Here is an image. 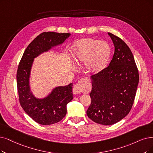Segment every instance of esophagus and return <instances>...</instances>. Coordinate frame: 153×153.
I'll return each instance as SVG.
<instances>
[{
	"label": "esophagus",
	"mask_w": 153,
	"mask_h": 153,
	"mask_svg": "<svg viewBox=\"0 0 153 153\" xmlns=\"http://www.w3.org/2000/svg\"><path fill=\"white\" fill-rule=\"evenodd\" d=\"M84 82L83 79H81V80H79L78 83L75 85L74 87L73 88V93L75 95H78L81 94L82 91V87H83V83Z\"/></svg>",
	"instance_id": "34e87169"
}]
</instances>
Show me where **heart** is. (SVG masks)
Instances as JSON below:
<instances>
[{
	"mask_svg": "<svg viewBox=\"0 0 153 153\" xmlns=\"http://www.w3.org/2000/svg\"><path fill=\"white\" fill-rule=\"evenodd\" d=\"M73 56L78 64L86 63L88 73L95 75L103 70L111 54V47L105 41L83 39L72 46Z\"/></svg>",
	"mask_w": 153,
	"mask_h": 153,
	"instance_id": "heart-1",
	"label": "heart"
}]
</instances>
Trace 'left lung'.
Segmentation results:
<instances>
[{
    "label": "left lung",
    "instance_id": "1",
    "mask_svg": "<svg viewBox=\"0 0 153 153\" xmlns=\"http://www.w3.org/2000/svg\"><path fill=\"white\" fill-rule=\"evenodd\" d=\"M115 47L107 68L90 76L91 104L87 114L95 123L105 126L118 123L129 114L135 99L139 72L133 54L126 42L108 33Z\"/></svg>",
    "mask_w": 153,
    "mask_h": 153
}]
</instances>
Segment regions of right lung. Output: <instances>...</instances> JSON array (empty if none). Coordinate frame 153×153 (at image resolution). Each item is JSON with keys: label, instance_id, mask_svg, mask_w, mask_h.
<instances>
[{"label": "right lung", "instance_id": "1", "mask_svg": "<svg viewBox=\"0 0 153 153\" xmlns=\"http://www.w3.org/2000/svg\"><path fill=\"white\" fill-rule=\"evenodd\" d=\"M70 33L45 32L38 36L28 45L20 61L17 72V85L21 105L36 123L51 125L62 120L66 114V105L73 98V84L59 86L42 98L31 92L29 78L34 59L52 48L63 44Z\"/></svg>", "mask_w": 153, "mask_h": 153}]
</instances>
